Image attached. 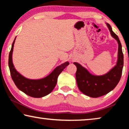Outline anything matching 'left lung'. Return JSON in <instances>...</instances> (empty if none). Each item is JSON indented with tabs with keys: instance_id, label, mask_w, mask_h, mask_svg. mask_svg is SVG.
Instances as JSON below:
<instances>
[{
	"instance_id": "obj_1",
	"label": "left lung",
	"mask_w": 129,
	"mask_h": 129,
	"mask_svg": "<svg viewBox=\"0 0 129 129\" xmlns=\"http://www.w3.org/2000/svg\"><path fill=\"white\" fill-rule=\"evenodd\" d=\"M107 25L111 36L117 40L118 43V60L116 65L103 75H94L90 74L87 69L78 62H74L76 65V79L80 91L90 97L97 98L107 94L114 89L120 79L123 67V54L122 45L118 36L112 31L110 25Z\"/></svg>"
}]
</instances>
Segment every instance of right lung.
Instances as JSON below:
<instances>
[{"label": "right lung", "instance_id": "add662e5", "mask_svg": "<svg viewBox=\"0 0 129 129\" xmlns=\"http://www.w3.org/2000/svg\"><path fill=\"white\" fill-rule=\"evenodd\" d=\"M15 39L16 38L12 44L9 56L10 71L15 84L19 90L30 97L41 98L48 95L54 89L59 75L70 63L67 61L61 64L57 67L50 74L40 79H29L25 78L15 70L13 63L12 55Z\"/></svg>", "mask_w": 129, "mask_h": 129}]
</instances>
